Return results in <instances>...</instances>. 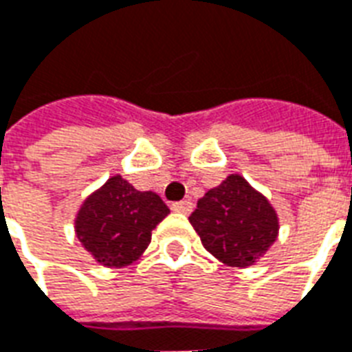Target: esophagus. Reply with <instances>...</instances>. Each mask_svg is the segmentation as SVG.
Wrapping results in <instances>:
<instances>
[{"label":"esophagus","mask_w":352,"mask_h":352,"mask_svg":"<svg viewBox=\"0 0 352 352\" xmlns=\"http://www.w3.org/2000/svg\"><path fill=\"white\" fill-rule=\"evenodd\" d=\"M174 213H184V214H189L192 211V201L189 200H182V201H174L173 206H170Z\"/></svg>","instance_id":"1"}]
</instances>
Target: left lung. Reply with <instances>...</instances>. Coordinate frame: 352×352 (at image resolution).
<instances>
[{"label": "left lung", "mask_w": 352, "mask_h": 352, "mask_svg": "<svg viewBox=\"0 0 352 352\" xmlns=\"http://www.w3.org/2000/svg\"><path fill=\"white\" fill-rule=\"evenodd\" d=\"M189 222L207 252L236 268L257 263L279 235L272 204L239 174L207 190Z\"/></svg>", "instance_id": "8db88e82"}]
</instances>
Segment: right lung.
I'll return each instance as SVG.
<instances>
[{
    "label": "right lung",
    "mask_w": 352,
    "mask_h": 352,
    "mask_svg": "<svg viewBox=\"0 0 352 352\" xmlns=\"http://www.w3.org/2000/svg\"><path fill=\"white\" fill-rule=\"evenodd\" d=\"M168 213L156 192L138 190L117 174L84 200L75 231L97 263L121 268L143 255L152 230Z\"/></svg>",
    "instance_id": "right-lung-1"
}]
</instances>
